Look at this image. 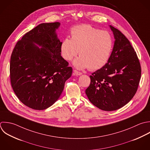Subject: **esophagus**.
<instances>
[{"mask_svg": "<svg viewBox=\"0 0 150 150\" xmlns=\"http://www.w3.org/2000/svg\"><path fill=\"white\" fill-rule=\"evenodd\" d=\"M74 72L75 75H81L82 74V72H79V71H78L77 70H74Z\"/></svg>", "mask_w": 150, "mask_h": 150, "instance_id": "1", "label": "esophagus"}]
</instances>
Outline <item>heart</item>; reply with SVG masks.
I'll list each match as a JSON object with an SVG mask.
<instances>
[{"mask_svg":"<svg viewBox=\"0 0 150 150\" xmlns=\"http://www.w3.org/2000/svg\"><path fill=\"white\" fill-rule=\"evenodd\" d=\"M113 47L111 34L89 24L76 26L71 30V39L65 38L61 45L63 58L71 61L79 53L74 65L78 69L97 70L108 62Z\"/></svg>","mask_w":150,"mask_h":150,"instance_id":"b5f03b06","label":"heart"}]
</instances>
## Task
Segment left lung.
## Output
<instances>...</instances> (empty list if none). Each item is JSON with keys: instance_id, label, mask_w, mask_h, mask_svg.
Instances as JSON below:
<instances>
[{"instance_id": "1", "label": "left lung", "mask_w": 150, "mask_h": 150, "mask_svg": "<svg viewBox=\"0 0 150 150\" xmlns=\"http://www.w3.org/2000/svg\"><path fill=\"white\" fill-rule=\"evenodd\" d=\"M115 44L106 64L92 74L85 93L89 101L105 111L117 110L129 103L136 94L142 69L137 54L129 40L110 25Z\"/></svg>"}]
</instances>
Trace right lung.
Returning a JSON list of instances; mask_svg holds the SVG:
<instances>
[{
    "label": "right lung",
    "mask_w": 150,
    "mask_h": 150,
    "mask_svg": "<svg viewBox=\"0 0 150 150\" xmlns=\"http://www.w3.org/2000/svg\"><path fill=\"white\" fill-rule=\"evenodd\" d=\"M59 25V22L38 25L17 41L11 55L13 91L24 105L34 110L52 106L72 75V67L61 55L62 42L56 34Z\"/></svg>",
    "instance_id": "obj_1"
}]
</instances>
